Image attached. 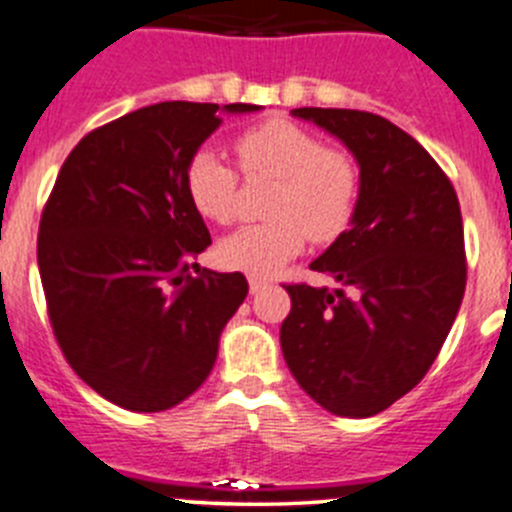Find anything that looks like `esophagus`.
I'll use <instances>...</instances> for the list:
<instances>
[{
	"label": "esophagus",
	"instance_id": "obj_1",
	"mask_svg": "<svg viewBox=\"0 0 512 512\" xmlns=\"http://www.w3.org/2000/svg\"><path fill=\"white\" fill-rule=\"evenodd\" d=\"M262 288H267V280L265 278H255V275H252V278H250V293L252 295L260 293Z\"/></svg>",
	"mask_w": 512,
	"mask_h": 512
}]
</instances>
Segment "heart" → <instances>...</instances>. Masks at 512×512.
<instances>
[{
	"mask_svg": "<svg viewBox=\"0 0 512 512\" xmlns=\"http://www.w3.org/2000/svg\"><path fill=\"white\" fill-rule=\"evenodd\" d=\"M245 174L272 176L267 214L275 219L242 224L217 247L229 270L272 275L303 250L305 240L331 242L346 232L358 202V169L338 148H326L318 136L290 121H267L234 141ZM186 194L204 219L229 222L234 214L237 174L214 151L199 148L186 164Z\"/></svg>",
	"mask_w": 512,
	"mask_h": 512,
	"instance_id": "heart-1",
	"label": "heart"
}]
</instances>
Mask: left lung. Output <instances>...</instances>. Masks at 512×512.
Segmentation results:
<instances>
[{
    "mask_svg": "<svg viewBox=\"0 0 512 512\" xmlns=\"http://www.w3.org/2000/svg\"><path fill=\"white\" fill-rule=\"evenodd\" d=\"M336 136L358 164L351 227L310 270L336 290L285 285V364L300 389L338 417H374L434 364L467 283L455 186L386 118L346 108H295Z\"/></svg>",
    "mask_w": 512,
    "mask_h": 512,
    "instance_id": "8db88e82",
    "label": "left lung"
}]
</instances>
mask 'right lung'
Masks as SVG:
<instances>
[{
    "mask_svg": "<svg viewBox=\"0 0 512 512\" xmlns=\"http://www.w3.org/2000/svg\"><path fill=\"white\" fill-rule=\"evenodd\" d=\"M255 111L146 105L90 131L57 174L37 237L47 313L75 374L116 407L164 412L194 394L247 298L242 272L194 262L212 237L184 174L219 113Z\"/></svg>",
    "mask_w": 512,
    "mask_h": 512,
    "instance_id": "add662e5",
    "label": "right lung"
}]
</instances>
